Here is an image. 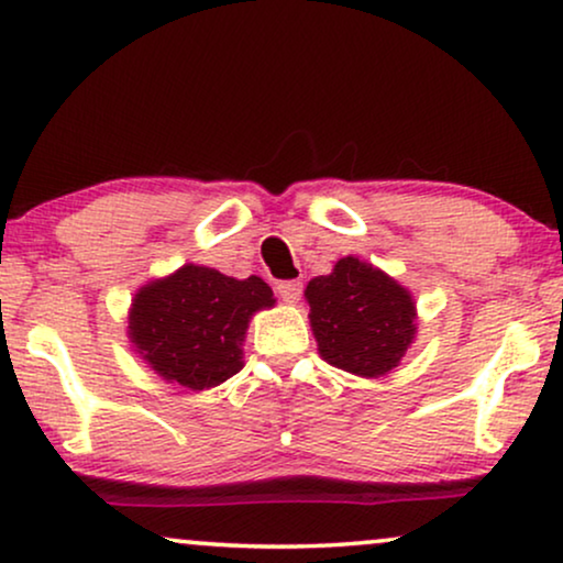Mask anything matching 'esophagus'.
Instances as JSON below:
<instances>
[{"instance_id":"obj_1","label":"esophagus","mask_w":563,"mask_h":563,"mask_svg":"<svg viewBox=\"0 0 563 563\" xmlns=\"http://www.w3.org/2000/svg\"><path fill=\"white\" fill-rule=\"evenodd\" d=\"M276 291H279V297L284 302H297L299 295H302V282H279L276 284Z\"/></svg>"}]
</instances>
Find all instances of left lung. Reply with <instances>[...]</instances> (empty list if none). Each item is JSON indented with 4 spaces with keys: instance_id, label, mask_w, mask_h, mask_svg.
<instances>
[{
    "instance_id": "left-lung-1",
    "label": "left lung",
    "mask_w": 563,
    "mask_h": 563,
    "mask_svg": "<svg viewBox=\"0 0 563 563\" xmlns=\"http://www.w3.org/2000/svg\"><path fill=\"white\" fill-rule=\"evenodd\" d=\"M318 352L333 367L360 377L388 375L413 344L411 291L372 264L346 255L305 289Z\"/></svg>"
}]
</instances>
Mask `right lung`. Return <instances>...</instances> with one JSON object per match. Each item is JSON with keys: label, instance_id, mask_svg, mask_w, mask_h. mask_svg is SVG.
<instances>
[{"label": "right lung", "instance_id": "right-lung-1", "mask_svg": "<svg viewBox=\"0 0 563 563\" xmlns=\"http://www.w3.org/2000/svg\"><path fill=\"white\" fill-rule=\"evenodd\" d=\"M276 302L258 276L232 279L217 268L186 264L144 284L129 312V339L167 383L207 390L243 369L251 316Z\"/></svg>", "mask_w": 563, "mask_h": 563}]
</instances>
